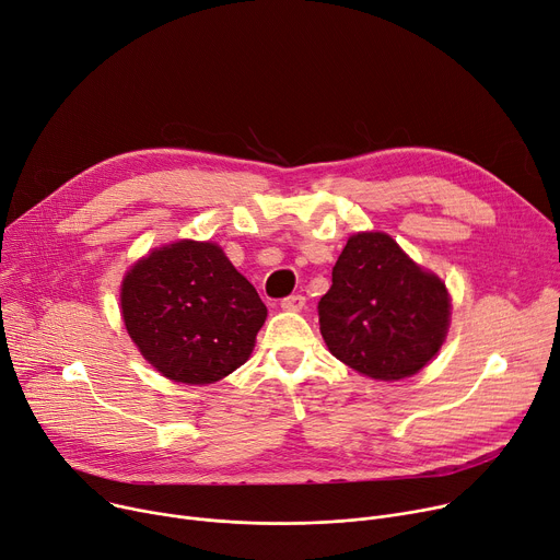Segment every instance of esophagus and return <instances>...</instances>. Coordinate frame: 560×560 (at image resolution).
Instances as JSON below:
<instances>
[{"label":"esophagus","mask_w":560,"mask_h":560,"mask_svg":"<svg viewBox=\"0 0 560 560\" xmlns=\"http://www.w3.org/2000/svg\"><path fill=\"white\" fill-rule=\"evenodd\" d=\"M280 307L287 310V312H301L305 307V295H301V293L287 295V299L280 301Z\"/></svg>","instance_id":"34e87169"}]
</instances>
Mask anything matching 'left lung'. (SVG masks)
I'll use <instances>...</instances> for the list:
<instances>
[{"label":"left lung","mask_w":560,"mask_h":560,"mask_svg":"<svg viewBox=\"0 0 560 560\" xmlns=\"http://www.w3.org/2000/svg\"><path fill=\"white\" fill-rule=\"evenodd\" d=\"M445 284L422 271L384 233H357L318 301L320 335L330 352L361 375L402 380L430 361L447 335Z\"/></svg>","instance_id":"obj_1"}]
</instances>
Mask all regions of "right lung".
I'll return each instance as SVG.
<instances>
[{
  "label": "right lung",
  "instance_id": "add662e5",
  "mask_svg": "<svg viewBox=\"0 0 560 560\" xmlns=\"http://www.w3.org/2000/svg\"><path fill=\"white\" fill-rule=\"evenodd\" d=\"M121 316L164 377L212 384L248 359L267 307L217 244L185 240L153 250L126 273Z\"/></svg>",
  "mask_w": 560,
  "mask_h": 560
}]
</instances>
